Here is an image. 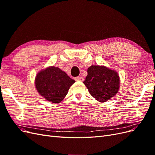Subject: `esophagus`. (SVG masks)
Instances as JSON below:
<instances>
[{
	"mask_svg": "<svg viewBox=\"0 0 155 155\" xmlns=\"http://www.w3.org/2000/svg\"><path fill=\"white\" fill-rule=\"evenodd\" d=\"M75 80L77 81H83L84 80V79L82 77H76L75 78Z\"/></svg>",
	"mask_w": 155,
	"mask_h": 155,
	"instance_id": "1",
	"label": "esophagus"
}]
</instances>
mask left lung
<instances>
[{"instance_id": "8db88e82", "label": "left lung", "mask_w": 155, "mask_h": 155, "mask_svg": "<svg viewBox=\"0 0 155 155\" xmlns=\"http://www.w3.org/2000/svg\"><path fill=\"white\" fill-rule=\"evenodd\" d=\"M83 83L91 95L100 102L114 97L120 88V77L116 70L105 66L92 65L87 70Z\"/></svg>"}]
</instances>
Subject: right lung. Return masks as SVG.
<instances>
[{
    "label": "right lung",
    "mask_w": 155,
    "mask_h": 155,
    "mask_svg": "<svg viewBox=\"0 0 155 155\" xmlns=\"http://www.w3.org/2000/svg\"><path fill=\"white\" fill-rule=\"evenodd\" d=\"M74 79L58 67H48L40 70L35 78V86L39 94L49 102L58 104L68 94Z\"/></svg>",
    "instance_id": "add662e5"
}]
</instances>
